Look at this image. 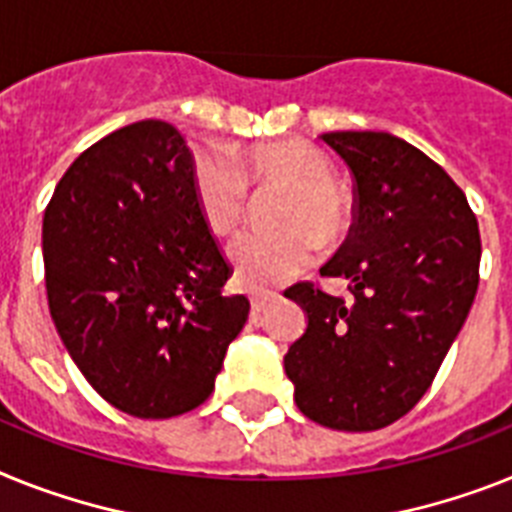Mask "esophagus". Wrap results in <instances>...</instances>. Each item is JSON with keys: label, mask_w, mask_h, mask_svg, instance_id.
<instances>
[{"label": "esophagus", "mask_w": 512, "mask_h": 512, "mask_svg": "<svg viewBox=\"0 0 512 512\" xmlns=\"http://www.w3.org/2000/svg\"><path fill=\"white\" fill-rule=\"evenodd\" d=\"M273 299H276L273 291H249V302H252V312H255V315H260Z\"/></svg>", "instance_id": "34e87169"}]
</instances>
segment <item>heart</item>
Here are the masks:
<instances>
[{"label": "heart", "mask_w": 512, "mask_h": 512, "mask_svg": "<svg viewBox=\"0 0 512 512\" xmlns=\"http://www.w3.org/2000/svg\"><path fill=\"white\" fill-rule=\"evenodd\" d=\"M247 182L257 190H281L270 210L278 229L244 231L229 247L236 281L247 289L289 281L315 263L320 244L333 247L349 234L351 200L330 176V161L315 145L304 140L255 145L244 158V174L221 150H200L192 166V187L197 208L216 234H229L244 218Z\"/></svg>", "instance_id": "obj_1"}]
</instances>
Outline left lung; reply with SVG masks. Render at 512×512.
<instances>
[{"mask_svg": "<svg viewBox=\"0 0 512 512\" xmlns=\"http://www.w3.org/2000/svg\"><path fill=\"white\" fill-rule=\"evenodd\" d=\"M354 176V223L325 278L286 296L307 330L283 356L294 401L312 422L372 432L414 409L435 380L479 286L482 239L458 184L422 150L388 132L320 135Z\"/></svg>", "mask_w": 512, "mask_h": 512, "instance_id": "8db88e82", "label": "left lung"}]
</instances>
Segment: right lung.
Returning <instances> with one entry per match:
<instances>
[{"label": "right lung", "mask_w": 512, "mask_h": 512, "mask_svg": "<svg viewBox=\"0 0 512 512\" xmlns=\"http://www.w3.org/2000/svg\"><path fill=\"white\" fill-rule=\"evenodd\" d=\"M192 150L161 119L90 145L44 216L46 296L103 401L140 419L197 409L249 315L192 187Z\"/></svg>", "instance_id": "right-lung-1"}]
</instances>
